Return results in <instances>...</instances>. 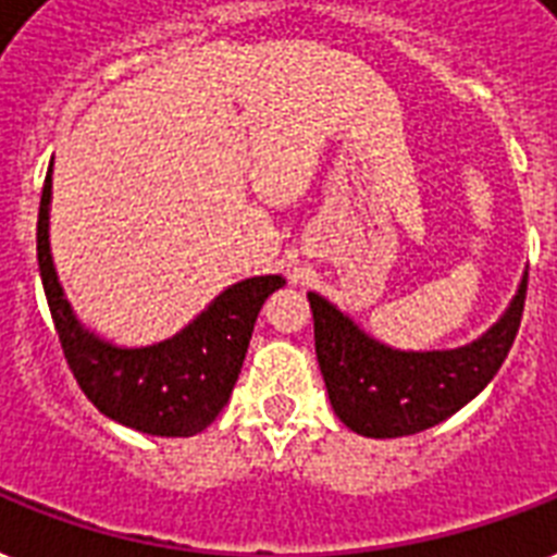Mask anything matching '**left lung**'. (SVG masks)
<instances>
[{
	"mask_svg": "<svg viewBox=\"0 0 557 557\" xmlns=\"http://www.w3.org/2000/svg\"><path fill=\"white\" fill-rule=\"evenodd\" d=\"M525 275L515 299L485 334L438 351L386 346L334 301L308 293L319 372L339 421L366 438H398L430 430L459 412L494 381L508 357L523 317Z\"/></svg>",
	"mask_w": 557,
	"mask_h": 557,
	"instance_id": "1",
	"label": "left lung"
}]
</instances>
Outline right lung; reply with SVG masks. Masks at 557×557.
<instances>
[{"instance_id": "1", "label": "right lung", "mask_w": 557, "mask_h": 557, "mask_svg": "<svg viewBox=\"0 0 557 557\" xmlns=\"http://www.w3.org/2000/svg\"><path fill=\"white\" fill-rule=\"evenodd\" d=\"M51 165L37 218V261L60 346L84 395L119 424L148 435H197L230 404L258 310L284 287L282 275H252L214 296L174 337L115 346L77 319L54 270L49 240Z\"/></svg>"}]
</instances>
